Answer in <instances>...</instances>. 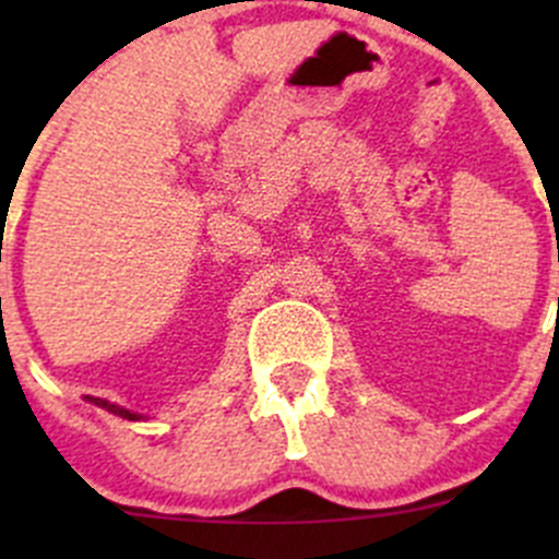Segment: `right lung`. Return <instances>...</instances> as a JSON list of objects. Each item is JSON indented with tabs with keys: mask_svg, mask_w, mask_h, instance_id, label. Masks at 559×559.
Here are the masks:
<instances>
[{
	"mask_svg": "<svg viewBox=\"0 0 559 559\" xmlns=\"http://www.w3.org/2000/svg\"><path fill=\"white\" fill-rule=\"evenodd\" d=\"M86 400L88 403H94V405H99V408H105V411H110V414H116V416H121V419H140V414H132V411H127V408H121V405H116V403H107V400H103V397H88L86 394Z\"/></svg>",
	"mask_w": 559,
	"mask_h": 559,
	"instance_id": "right-lung-1",
	"label": "right lung"
}]
</instances>
